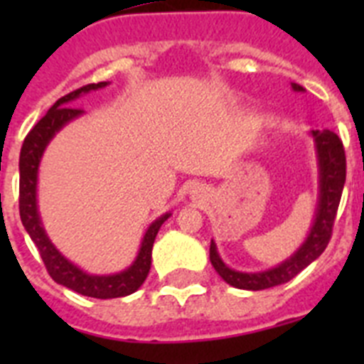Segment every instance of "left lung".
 <instances>
[{"instance_id":"1","label":"left lung","mask_w":364,"mask_h":364,"mask_svg":"<svg viewBox=\"0 0 364 364\" xmlns=\"http://www.w3.org/2000/svg\"><path fill=\"white\" fill-rule=\"evenodd\" d=\"M291 89L295 92H304L299 83H291ZM310 134L314 138L317 167H319V198H317L310 233H308L306 240L297 247V252L282 260L281 264L264 269V272H239V269L230 268L218 255L215 240H211V264H213L215 272L233 288L259 291L284 284L294 279L297 273H301L308 264H311L315 259H319L321 253L326 250L330 237H332L341 195L345 188L346 156L343 142L333 131H311Z\"/></svg>"}]
</instances>
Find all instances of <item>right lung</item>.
<instances>
[{
    "instance_id": "add662e5",
    "label": "right lung",
    "mask_w": 364,
    "mask_h": 364,
    "mask_svg": "<svg viewBox=\"0 0 364 364\" xmlns=\"http://www.w3.org/2000/svg\"><path fill=\"white\" fill-rule=\"evenodd\" d=\"M105 85H109V82L89 83V85H83L76 91L62 96L47 111V114L32 127L31 133L25 136L21 153H19V217L23 222L25 231L40 250L45 268L54 279V282L65 286L76 294L95 299L125 297V295L134 294L144 284L151 269V250H153L156 233H159L164 222L171 217V213H164L159 218H154L144 233L142 244H140V250H138V255L133 260V264L125 268L124 272L112 273V275H92V273L83 272L74 262H70L67 257H63L60 250L50 242L49 235L45 233L36 197L41 156H43L50 140L56 136L58 131L65 127L74 118L83 114L82 109L73 107L74 100H78L80 96L87 95V92L98 91Z\"/></svg>"
}]
</instances>
